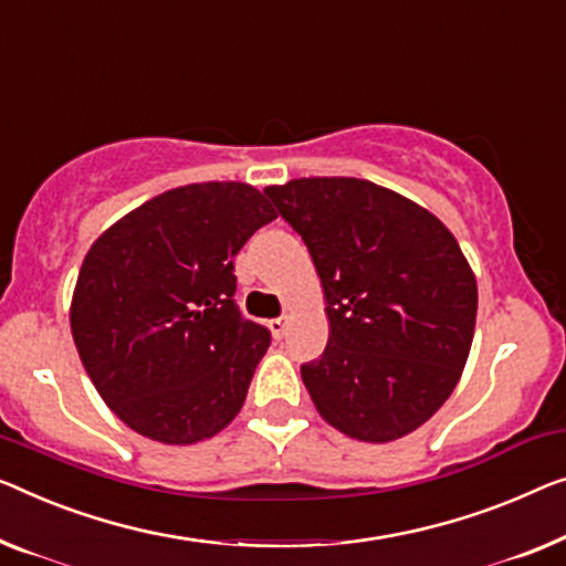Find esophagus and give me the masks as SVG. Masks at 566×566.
I'll list each match as a JSON object with an SVG mask.
<instances>
[{"mask_svg":"<svg viewBox=\"0 0 566 566\" xmlns=\"http://www.w3.org/2000/svg\"><path fill=\"white\" fill-rule=\"evenodd\" d=\"M286 327H290V317H276V319H272V323H269V331H272L274 337H284Z\"/></svg>","mask_w":566,"mask_h":566,"instance_id":"esophagus-1","label":"esophagus"}]
</instances>
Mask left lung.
Instances as JSON below:
<instances>
[{
	"label": "left lung",
	"instance_id": "1",
	"mask_svg": "<svg viewBox=\"0 0 566 566\" xmlns=\"http://www.w3.org/2000/svg\"><path fill=\"white\" fill-rule=\"evenodd\" d=\"M266 198L302 235L331 319L302 381L327 424L360 442L415 432L458 386L478 284L440 218L358 177H300Z\"/></svg>",
	"mask_w": 566,
	"mask_h": 566
}]
</instances>
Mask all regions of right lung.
Returning a JSON list of instances; mask_svg holds the SVG:
<instances>
[{
	"label": "right lung",
	"mask_w": 566,
	"mask_h": 566,
	"mask_svg": "<svg viewBox=\"0 0 566 566\" xmlns=\"http://www.w3.org/2000/svg\"><path fill=\"white\" fill-rule=\"evenodd\" d=\"M276 218L247 182L167 190L88 249L71 302L81 364L126 427L196 444L229 427L272 343L233 302V256Z\"/></svg>",
	"instance_id": "1"
}]
</instances>
